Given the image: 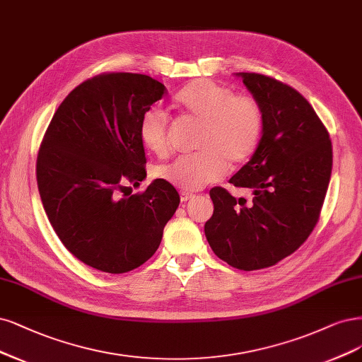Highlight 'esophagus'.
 Returning a JSON list of instances; mask_svg holds the SVG:
<instances>
[{
	"mask_svg": "<svg viewBox=\"0 0 362 362\" xmlns=\"http://www.w3.org/2000/svg\"><path fill=\"white\" fill-rule=\"evenodd\" d=\"M193 196H194V194H192V193H187V192H181V193H180L181 202H187V201H190V199H192Z\"/></svg>",
	"mask_w": 362,
	"mask_h": 362,
	"instance_id": "esophagus-1",
	"label": "esophagus"
}]
</instances>
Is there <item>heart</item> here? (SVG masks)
Returning <instances> with one entry per match:
<instances>
[{
	"label": "heart",
	"instance_id": "1",
	"mask_svg": "<svg viewBox=\"0 0 362 362\" xmlns=\"http://www.w3.org/2000/svg\"><path fill=\"white\" fill-rule=\"evenodd\" d=\"M181 115L199 119L194 148L156 169V177L181 190L194 192L220 180L232 165H241L256 151L262 133V109L252 95H235L226 85L196 79L173 97ZM144 146L158 157L169 151V118L157 109L139 119Z\"/></svg>",
	"mask_w": 362,
	"mask_h": 362
}]
</instances>
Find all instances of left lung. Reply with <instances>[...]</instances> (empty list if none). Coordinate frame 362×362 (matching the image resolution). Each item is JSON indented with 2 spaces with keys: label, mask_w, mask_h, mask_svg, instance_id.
<instances>
[{
  "label": "left lung",
  "mask_w": 362,
  "mask_h": 362,
  "mask_svg": "<svg viewBox=\"0 0 362 362\" xmlns=\"http://www.w3.org/2000/svg\"><path fill=\"white\" fill-rule=\"evenodd\" d=\"M240 76L264 121L255 154L229 182L253 199L213 187L214 214L205 236L221 260L253 271L279 264L313 232L331 178L332 145L315 109L292 86L260 73Z\"/></svg>",
  "instance_id": "8db88e82"
}]
</instances>
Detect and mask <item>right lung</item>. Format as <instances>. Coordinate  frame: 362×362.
I'll return each mask as SVG.
<instances>
[{
  "label": "right lung",
  "mask_w": 362,
  "mask_h": 362,
  "mask_svg": "<svg viewBox=\"0 0 362 362\" xmlns=\"http://www.w3.org/2000/svg\"><path fill=\"white\" fill-rule=\"evenodd\" d=\"M168 93L146 74L100 73L58 106L37 154L42 204L55 233L83 264L129 272L151 257L180 205L175 187L146 177L144 112Z\"/></svg>",
  "instance_id": "add662e5"
}]
</instances>
